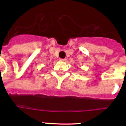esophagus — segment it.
I'll use <instances>...</instances> for the list:
<instances>
[{
  "mask_svg": "<svg viewBox=\"0 0 126 126\" xmlns=\"http://www.w3.org/2000/svg\"><path fill=\"white\" fill-rule=\"evenodd\" d=\"M59 61H66V59H59Z\"/></svg>",
  "mask_w": 126,
  "mask_h": 126,
  "instance_id": "1",
  "label": "esophagus"
}]
</instances>
